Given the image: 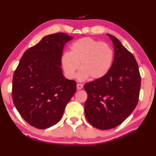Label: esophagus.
I'll return each mask as SVG.
<instances>
[{
  "mask_svg": "<svg viewBox=\"0 0 156 156\" xmlns=\"http://www.w3.org/2000/svg\"><path fill=\"white\" fill-rule=\"evenodd\" d=\"M83 87V84H80V83H78V84H77V88L78 90L82 89Z\"/></svg>",
  "mask_w": 156,
  "mask_h": 156,
  "instance_id": "obj_1",
  "label": "esophagus"
}]
</instances>
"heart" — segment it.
<instances>
[{
	"instance_id": "obj_1",
	"label": "heart",
	"mask_w": 156,
	"mask_h": 156,
	"mask_svg": "<svg viewBox=\"0 0 156 156\" xmlns=\"http://www.w3.org/2000/svg\"><path fill=\"white\" fill-rule=\"evenodd\" d=\"M71 51H64L61 56V63L65 75L74 78L76 71L78 79L83 81L91 77L102 78L108 73L112 65L114 52L106 43L91 37H83L71 45Z\"/></svg>"
}]
</instances>
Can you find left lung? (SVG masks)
Segmentation results:
<instances>
[{"label":"left lung","instance_id":"left-lung-1","mask_svg":"<svg viewBox=\"0 0 156 156\" xmlns=\"http://www.w3.org/2000/svg\"><path fill=\"white\" fill-rule=\"evenodd\" d=\"M115 57L108 73L84 85L87 98L85 115L88 122L102 130L113 129L124 121L136 106L141 76L134 56L112 35Z\"/></svg>","mask_w":156,"mask_h":156}]
</instances>
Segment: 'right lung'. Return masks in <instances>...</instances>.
Returning <instances> with one entry per match:
<instances>
[{
  "label": "right lung",
  "mask_w": 156,
  "mask_h": 156,
  "mask_svg": "<svg viewBox=\"0 0 156 156\" xmlns=\"http://www.w3.org/2000/svg\"><path fill=\"white\" fill-rule=\"evenodd\" d=\"M73 37L47 35L28 49L12 78V97L17 110L31 126L47 129L58 123L76 90V82L63 75L61 56Z\"/></svg>",
  "instance_id": "1"
}]
</instances>
